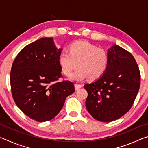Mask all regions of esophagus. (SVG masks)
Masks as SVG:
<instances>
[{"label": "esophagus", "instance_id": "34e87169", "mask_svg": "<svg viewBox=\"0 0 148 148\" xmlns=\"http://www.w3.org/2000/svg\"><path fill=\"white\" fill-rule=\"evenodd\" d=\"M82 87V84H75V89H76V90H77V89H80Z\"/></svg>", "mask_w": 148, "mask_h": 148}]
</instances>
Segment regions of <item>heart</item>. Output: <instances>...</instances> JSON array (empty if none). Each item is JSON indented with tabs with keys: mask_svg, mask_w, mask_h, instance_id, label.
Masks as SVG:
<instances>
[{
	"mask_svg": "<svg viewBox=\"0 0 148 148\" xmlns=\"http://www.w3.org/2000/svg\"><path fill=\"white\" fill-rule=\"evenodd\" d=\"M109 57L106 50L97 48L86 41L74 42L70 46L69 52L62 51L59 55V62L63 73L69 76L78 65V68L71 76L76 81H82L88 77L95 79L106 72Z\"/></svg>",
	"mask_w": 148,
	"mask_h": 148,
	"instance_id": "b5f03b06",
	"label": "heart"
}]
</instances>
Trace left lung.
Masks as SVG:
<instances>
[{
  "instance_id": "left-lung-1",
  "label": "left lung",
  "mask_w": 148,
  "mask_h": 148,
  "mask_svg": "<svg viewBox=\"0 0 148 148\" xmlns=\"http://www.w3.org/2000/svg\"><path fill=\"white\" fill-rule=\"evenodd\" d=\"M108 64L98 79L84 85L87 111L95 119L110 122L129 111L140 86V70L132 55L117 45L108 51Z\"/></svg>"
}]
</instances>
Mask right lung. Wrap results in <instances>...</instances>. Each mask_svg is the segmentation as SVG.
Wrapping results in <instances>:
<instances>
[{"label":"right lung","mask_w":148,"mask_h":148,"mask_svg":"<svg viewBox=\"0 0 148 148\" xmlns=\"http://www.w3.org/2000/svg\"><path fill=\"white\" fill-rule=\"evenodd\" d=\"M57 49L52 38H42L27 45L13 62L10 72L12 95L23 113L38 122L49 121L61 111L65 99L75 91L62 77Z\"/></svg>","instance_id":"1"}]
</instances>
